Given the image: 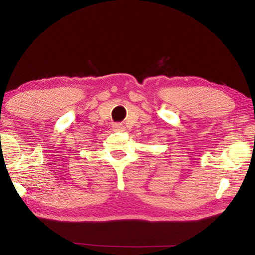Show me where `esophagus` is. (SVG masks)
Listing matches in <instances>:
<instances>
[{
  "label": "esophagus",
  "mask_w": 255,
  "mask_h": 255,
  "mask_svg": "<svg viewBox=\"0 0 255 255\" xmlns=\"http://www.w3.org/2000/svg\"><path fill=\"white\" fill-rule=\"evenodd\" d=\"M112 127H114V130H117V131H124L125 130V126L123 124H115Z\"/></svg>",
  "instance_id": "obj_1"
}]
</instances>
